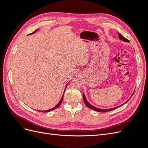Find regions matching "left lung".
I'll return each instance as SVG.
<instances>
[{
    "label": "left lung",
    "mask_w": 148,
    "mask_h": 148,
    "mask_svg": "<svg viewBox=\"0 0 148 148\" xmlns=\"http://www.w3.org/2000/svg\"><path fill=\"white\" fill-rule=\"evenodd\" d=\"M119 37L120 39V40H122L123 41L130 42L129 40H128L127 39L124 38V37L123 36H122V34H121L120 33H119ZM83 100H84V103H85V104H86V106L88 107V108L91 109H92V110H95V111L99 112H109V111H111V110H115V109H117L118 107H120V106H122L124 105L125 104H126V103L128 101V100L130 99H130H129L128 101H127L125 103H123V104L120 105V106H117V107H114V108L108 109H99V108H97V107H95V106H92V105L90 104V103H89V102L87 101L86 98V97H85V95H84V94H83Z\"/></svg>",
    "instance_id": "1"
}]
</instances>
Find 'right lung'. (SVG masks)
Segmentation results:
<instances>
[{
  "label": "right lung",
  "mask_w": 148,
  "mask_h": 148,
  "mask_svg": "<svg viewBox=\"0 0 148 148\" xmlns=\"http://www.w3.org/2000/svg\"><path fill=\"white\" fill-rule=\"evenodd\" d=\"M39 29H36V30L35 31H34L33 33H31V34H33V33H35L36 32V31L38 30ZM67 85H68V84H66V85L65 86V89H66V86H67ZM65 91H64V93H63V95H62V98H61V99H60V101H59V102L58 103V104L54 107H53L52 109H49V110H41L40 112H51V111H52V110H54V109H57V108H58V107H59L60 106V104H61V103H62V100H63V97H64V92H65Z\"/></svg>",
  "instance_id": "add662e5"
}]
</instances>
